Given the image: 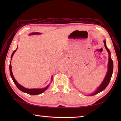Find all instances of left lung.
I'll return each mask as SVG.
<instances>
[{
  "label": "left lung",
  "instance_id": "left-lung-1",
  "mask_svg": "<svg viewBox=\"0 0 121 121\" xmlns=\"http://www.w3.org/2000/svg\"><path fill=\"white\" fill-rule=\"evenodd\" d=\"M104 43L105 48H106L107 50L108 51V52H109V63H108V72L107 73V75L106 77H105L104 81L102 82V84L100 85V86L97 88V89L96 91L94 92L93 93H92L91 94L89 95L90 96H94V95L99 93L100 92L103 91L106 88L107 86L108 85V84L110 81V79L111 78L112 75L113 73V61L111 58V53H110V51L109 49L107 47L106 41L104 40Z\"/></svg>",
  "mask_w": 121,
  "mask_h": 121
}]
</instances>
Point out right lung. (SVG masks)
<instances>
[{"label": "right lung", "instance_id": "right-lung-1", "mask_svg": "<svg viewBox=\"0 0 121 121\" xmlns=\"http://www.w3.org/2000/svg\"><path fill=\"white\" fill-rule=\"evenodd\" d=\"M40 34V33H31L30 35H33V34ZM17 48L15 49L13 52L12 55H11V59H12V56L13 55V54L14 53V52L16 51ZM9 70H10V75H11V78L12 79L13 81V82L14 83V84H15V85H16V86L17 87V88H19L20 91L24 92H25V93H27V94H29L30 95H39V94H40L43 93V92H44L46 89H47L49 85H48L46 86V87H45V88H42V89H27V88H25V87H23L22 86H21V85H20L19 83H17V81L15 80L13 75V74H12V70H11V62H10V66H9Z\"/></svg>", "mask_w": 121, "mask_h": 121}]
</instances>
